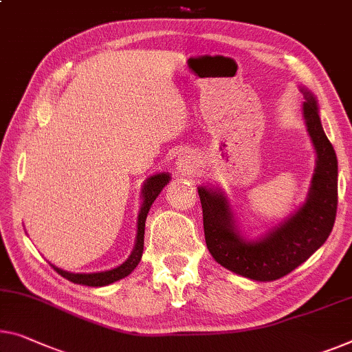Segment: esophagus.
Instances as JSON below:
<instances>
[{
    "instance_id": "1",
    "label": "esophagus",
    "mask_w": 352,
    "mask_h": 352,
    "mask_svg": "<svg viewBox=\"0 0 352 352\" xmlns=\"http://www.w3.org/2000/svg\"><path fill=\"white\" fill-rule=\"evenodd\" d=\"M175 164L178 172H182V174L185 175H191L197 169V158L191 153V151H183V153L178 156Z\"/></svg>"
}]
</instances>
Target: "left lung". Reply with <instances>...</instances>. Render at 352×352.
Instances as JSON below:
<instances>
[{"instance_id": "obj_1", "label": "left lung", "mask_w": 352, "mask_h": 352, "mask_svg": "<svg viewBox=\"0 0 352 352\" xmlns=\"http://www.w3.org/2000/svg\"><path fill=\"white\" fill-rule=\"evenodd\" d=\"M303 117L316 150L311 188L303 206L265 237L248 242L240 237L226 196L199 188L204 234L214 261L234 274L256 281H274L303 264L332 232L338 206V161L324 133L316 98L302 88Z\"/></svg>"}]
</instances>
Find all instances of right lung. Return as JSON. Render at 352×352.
Returning <instances> with one entry per match:
<instances>
[{
	"label": "right lung",
	"instance_id": "add662e5",
	"mask_svg": "<svg viewBox=\"0 0 352 352\" xmlns=\"http://www.w3.org/2000/svg\"><path fill=\"white\" fill-rule=\"evenodd\" d=\"M170 180L169 174H156L153 177H150L148 180L144 183L142 188V207H140V213H139V219H138V237H135V246L133 250V253L128 259H126L122 265L115 267L112 270L107 272H99V274H69V272L61 270L58 267L52 265L56 270V274H60L63 278L69 280L76 285H85V286H107L110 283H115L122 278L128 276L131 272H133L138 264L140 262V258H142L144 253V234H145V219H146V213L151 207V204L155 202V199L158 197V194L162 191L167 183Z\"/></svg>",
	"mask_w": 352,
	"mask_h": 352
}]
</instances>
